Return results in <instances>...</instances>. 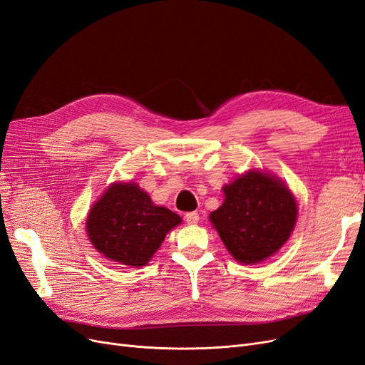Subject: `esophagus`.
<instances>
[{
	"label": "esophagus",
	"mask_w": 365,
	"mask_h": 365,
	"mask_svg": "<svg viewBox=\"0 0 365 365\" xmlns=\"http://www.w3.org/2000/svg\"><path fill=\"white\" fill-rule=\"evenodd\" d=\"M184 219H185V222L188 225H196L199 222V215H197L196 211H192V212H187V215L184 216Z\"/></svg>",
	"instance_id": "esophagus-1"
}]
</instances>
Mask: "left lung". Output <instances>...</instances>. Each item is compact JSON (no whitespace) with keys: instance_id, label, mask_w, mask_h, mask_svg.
Here are the masks:
<instances>
[{"instance_id":"obj_1","label":"left lung","mask_w":365,"mask_h":365,"mask_svg":"<svg viewBox=\"0 0 365 365\" xmlns=\"http://www.w3.org/2000/svg\"><path fill=\"white\" fill-rule=\"evenodd\" d=\"M223 204L210 215L228 252L242 264L267 259L290 238L297 204L278 177L247 170L223 188Z\"/></svg>"}]
</instances>
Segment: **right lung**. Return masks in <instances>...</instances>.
<instances>
[{
  "label": "right lung",
  "instance_id": "right-lung-1",
  "mask_svg": "<svg viewBox=\"0 0 365 365\" xmlns=\"http://www.w3.org/2000/svg\"><path fill=\"white\" fill-rule=\"evenodd\" d=\"M180 223L177 212L154 205L135 182H113L91 208L86 231L93 247L110 261L142 267Z\"/></svg>",
  "mask_w": 365,
  "mask_h": 365
}]
</instances>
